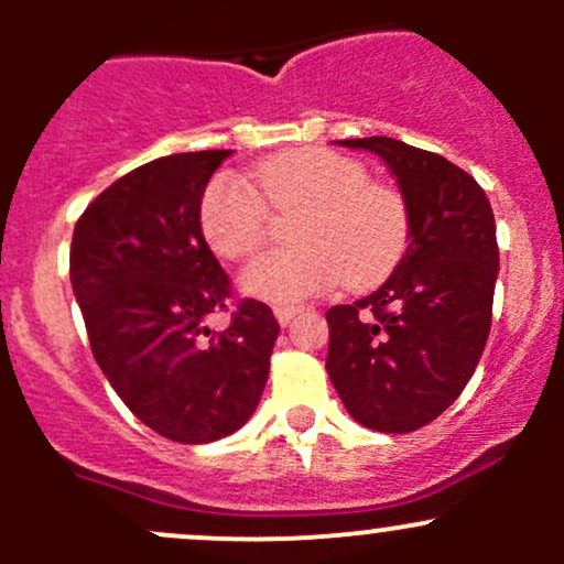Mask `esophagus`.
Segmentation results:
<instances>
[{
  "label": "esophagus",
  "instance_id": "obj_1",
  "mask_svg": "<svg viewBox=\"0 0 564 564\" xmlns=\"http://www.w3.org/2000/svg\"><path fill=\"white\" fill-rule=\"evenodd\" d=\"M272 311H275L278 324H281V327H286V324L292 322V318L297 316L303 308H300V305H275V308H272Z\"/></svg>",
  "mask_w": 564,
  "mask_h": 564
}]
</instances>
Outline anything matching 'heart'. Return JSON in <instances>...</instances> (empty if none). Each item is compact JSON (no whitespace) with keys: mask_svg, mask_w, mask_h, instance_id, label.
<instances>
[{"mask_svg":"<svg viewBox=\"0 0 564 564\" xmlns=\"http://www.w3.org/2000/svg\"><path fill=\"white\" fill-rule=\"evenodd\" d=\"M259 192L218 174L202 196V231L224 259H248L264 246L267 207H303L294 248L259 256L242 270V289L270 303H297L346 281L362 289L388 278L412 237L398 191L368 180L362 163L333 150H297L253 169Z\"/></svg>","mask_w":564,"mask_h":564,"instance_id":"heart-1","label":"heart"}]
</instances>
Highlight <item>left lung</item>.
I'll list each match as a JSON object with an SVG mask.
<instances>
[{
  "instance_id": "1",
  "label": "left lung",
  "mask_w": 564,
  "mask_h": 564,
  "mask_svg": "<svg viewBox=\"0 0 564 564\" xmlns=\"http://www.w3.org/2000/svg\"><path fill=\"white\" fill-rule=\"evenodd\" d=\"M340 144L388 163L412 237L377 292L327 311V373L357 423L409 434L456 401L486 349L497 224L486 191L447 158L388 135Z\"/></svg>"
}]
</instances>
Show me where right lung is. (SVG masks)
<instances>
[{"instance_id":"obj_1","label":"right lung","mask_w":564,"mask_h":564,"mask_svg":"<svg viewBox=\"0 0 564 564\" xmlns=\"http://www.w3.org/2000/svg\"><path fill=\"white\" fill-rule=\"evenodd\" d=\"M231 150L180 152L108 185L78 218L70 283L100 371L144 425L182 445L235 434L259 406L275 316L237 300L202 235V196Z\"/></svg>"}]
</instances>
